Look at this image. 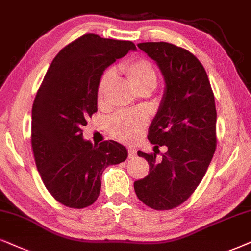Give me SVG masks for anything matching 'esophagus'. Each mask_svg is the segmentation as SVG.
Wrapping results in <instances>:
<instances>
[{"label": "esophagus", "mask_w": 251, "mask_h": 251, "mask_svg": "<svg viewBox=\"0 0 251 251\" xmlns=\"http://www.w3.org/2000/svg\"><path fill=\"white\" fill-rule=\"evenodd\" d=\"M136 155V151L133 147H128V157L132 158Z\"/></svg>", "instance_id": "esophagus-1"}]
</instances>
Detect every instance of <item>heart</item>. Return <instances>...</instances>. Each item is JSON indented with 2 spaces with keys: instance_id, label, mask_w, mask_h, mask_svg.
<instances>
[{
  "instance_id": "1",
  "label": "heart",
  "mask_w": 251,
  "mask_h": 251,
  "mask_svg": "<svg viewBox=\"0 0 251 251\" xmlns=\"http://www.w3.org/2000/svg\"><path fill=\"white\" fill-rule=\"evenodd\" d=\"M126 75L129 84L136 93L144 90H154L157 83L156 72L151 62L144 59H134L125 62L120 67ZM112 72L107 71L100 77L97 89V100L102 103L106 89L112 81ZM145 124V117L139 112H119L109 120V131L111 135L122 141H131L138 135Z\"/></svg>"
}]
</instances>
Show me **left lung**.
Listing matches in <instances>:
<instances>
[{"label":"left lung","mask_w":251,"mask_h":251,"mask_svg":"<svg viewBox=\"0 0 251 251\" xmlns=\"http://www.w3.org/2000/svg\"><path fill=\"white\" fill-rule=\"evenodd\" d=\"M138 47L156 62L166 87L148 132L155 153L138 151L147 160L149 174L134 182V190L151 208L171 210L192 195L213 157L214 95L204 67L189 50L164 41L140 43ZM160 145L168 151L156 160Z\"/></svg>","instance_id":"left-lung-1"}]
</instances>
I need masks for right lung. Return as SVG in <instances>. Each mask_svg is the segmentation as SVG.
<instances>
[{
  "label": "right lung",
  "mask_w": 251,
  "mask_h": 251,
  "mask_svg": "<svg viewBox=\"0 0 251 251\" xmlns=\"http://www.w3.org/2000/svg\"><path fill=\"white\" fill-rule=\"evenodd\" d=\"M135 50L132 41L84 34L60 50L38 90L31 129L34 161L46 189L65 206L94 204L105 168L127 158L119 142L84 140L82 127L97 111L104 71Z\"/></svg>",
  "instance_id": "1"
}]
</instances>
